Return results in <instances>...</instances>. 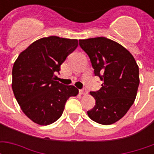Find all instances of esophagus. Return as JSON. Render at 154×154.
I'll return each instance as SVG.
<instances>
[{"label":"esophagus","instance_id":"obj_1","mask_svg":"<svg viewBox=\"0 0 154 154\" xmlns=\"http://www.w3.org/2000/svg\"><path fill=\"white\" fill-rule=\"evenodd\" d=\"M80 94H82V95H87V90L86 89V88H83V89H82V90H80Z\"/></svg>","mask_w":154,"mask_h":154}]
</instances>
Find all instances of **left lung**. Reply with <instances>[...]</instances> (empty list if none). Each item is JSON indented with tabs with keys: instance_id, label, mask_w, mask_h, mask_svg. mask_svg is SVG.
Masks as SVG:
<instances>
[{
	"instance_id": "1",
	"label": "left lung",
	"mask_w": 154,
	"mask_h": 154,
	"mask_svg": "<svg viewBox=\"0 0 154 154\" xmlns=\"http://www.w3.org/2000/svg\"><path fill=\"white\" fill-rule=\"evenodd\" d=\"M79 45L90 57L95 76L103 82L100 90L90 92L96 105L87 115L100 125L114 124L135 100L139 85L135 59L122 45L105 37L80 39Z\"/></svg>"
}]
</instances>
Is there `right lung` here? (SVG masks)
I'll use <instances>...</instances> for the list:
<instances>
[{
    "label": "right lung",
    "instance_id": "right-lung-1",
    "mask_svg": "<svg viewBox=\"0 0 154 154\" xmlns=\"http://www.w3.org/2000/svg\"><path fill=\"white\" fill-rule=\"evenodd\" d=\"M78 45L77 39L49 36L20 54L12 69V90L22 111L40 125L59 119L65 104L78 89L56 81L55 74Z\"/></svg>",
    "mask_w": 154,
    "mask_h": 154
}]
</instances>
